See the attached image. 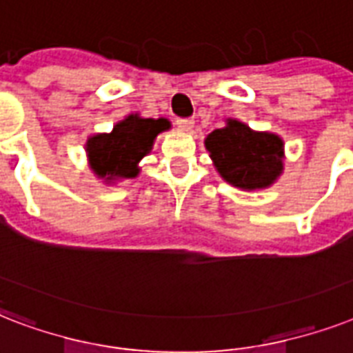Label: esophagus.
Returning <instances> with one entry per match:
<instances>
[{
    "instance_id": "1",
    "label": "esophagus",
    "mask_w": 353,
    "mask_h": 353,
    "mask_svg": "<svg viewBox=\"0 0 353 353\" xmlns=\"http://www.w3.org/2000/svg\"><path fill=\"white\" fill-rule=\"evenodd\" d=\"M176 127H179L182 132H191L193 127H195V121H193V119H176Z\"/></svg>"
}]
</instances>
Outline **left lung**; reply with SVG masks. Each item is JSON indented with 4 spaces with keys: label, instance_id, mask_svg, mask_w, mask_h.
Masks as SVG:
<instances>
[{
    "label": "left lung",
    "instance_id": "1",
    "mask_svg": "<svg viewBox=\"0 0 353 353\" xmlns=\"http://www.w3.org/2000/svg\"><path fill=\"white\" fill-rule=\"evenodd\" d=\"M221 179L243 191L265 190L283 173V139L278 134L252 130L239 119H226L204 139Z\"/></svg>",
    "mask_w": 353,
    "mask_h": 353
}]
</instances>
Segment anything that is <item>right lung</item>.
I'll return each instance as SVG.
<instances>
[{
    "label": "right lung",
    "instance_id": "right-lung-1",
    "mask_svg": "<svg viewBox=\"0 0 353 353\" xmlns=\"http://www.w3.org/2000/svg\"><path fill=\"white\" fill-rule=\"evenodd\" d=\"M171 128L165 117H141L128 114L117 121L110 132L92 134L84 151L90 169L105 184H116L119 180L136 179L139 174V162L152 151L158 134Z\"/></svg>",
    "mask_w": 353,
    "mask_h": 353
}]
</instances>
